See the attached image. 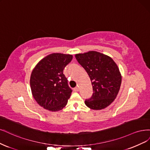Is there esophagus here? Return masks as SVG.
I'll list each match as a JSON object with an SVG mask.
<instances>
[{"instance_id":"1","label":"esophagus","mask_w":150,"mask_h":150,"mask_svg":"<svg viewBox=\"0 0 150 150\" xmlns=\"http://www.w3.org/2000/svg\"><path fill=\"white\" fill-rule=\"evenodd\" d=\"M79 87H76L74 89V91L75 92H78V91H79Z\"/></svg>"}]
</instances>
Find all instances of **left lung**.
<instances>
[{
  "label": "left lung",
  "mask_w": 150,
  "mask_h": 150,
  "mask_svg": "<svg viewBox=\"0 0 150 150\" xmlns=\"http://www.w3.org/2000/svg\"><path fill=\"white\" fill-rule=\"evenodd\" d=\"M75 57L88 74L93 94L85 100L93 110H101L111 104L119 92L122 76L117 65L107 55L91 51L76 54Z\"/></svg>",
  "instance_id": "obj_1"
}]
</instances>
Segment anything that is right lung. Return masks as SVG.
I'll list each match as a JSON object with an SVG mask.
<instances>
[{
    "label": "right lung",
    "mask_w": 150,
    "mask_h": 150,
    "mask_svg": "<svg viewBox=\"0 0 150 150\" xmlns=\"http://www.w3.org/2000/svg\"><path fill=\"white\" fill-rule=\"evenodd\" d=\"M72 59L71 54H51L41 60L32 71L31 90L35 100L45 109L59 111L68 103L72 89L63 70Z\"/></svg>",
    "instance_id": "right-lung-1"
}]
</instances>
